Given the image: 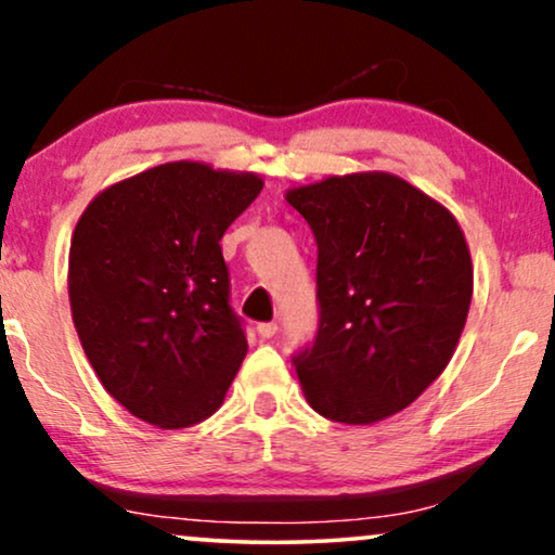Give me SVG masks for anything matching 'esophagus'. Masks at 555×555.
<instances>
[{
  "label": "esophagus",
  "mask_w": 555,
  "mask_h": 555,
  "mask_svg": "<svg viewBox=\"0 0 555 555\" xmlns=\"http://www.w3.org/2000/svg\"><path fill=\"white\" fill-rule=\"evenodd\" d=\"M256 331H258L260 339H271V336H276L279 326H276V323H258Z\"/></svg>",
  "instance_id": "34e87169"
}]
</instances>
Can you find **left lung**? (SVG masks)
Listing matches in <instances>:
<instances>
[{
    "instance_id": "8db88e82",
    "label": "left lung",
    "mask_w": 555,
    "mask_h": 555,
    "mask_svg": "<svg viewBox=\"0 0 555 555\" xmlns=\"http://www.w3.org/2000/svg\"><path fill=\"white\" fill-rule=\"evenodd\" d=\"M318 242L321 323L295 358L318 415L373 425L410 406L454 358L473 302L460 221L388 171L286 190Z\"/></svg>"
}]
</instances>
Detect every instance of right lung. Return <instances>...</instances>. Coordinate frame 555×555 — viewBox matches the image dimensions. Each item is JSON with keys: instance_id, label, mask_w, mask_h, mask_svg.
Wrapping results in <instances>:
<instances>
[{"instance_id": "1", "label": "right lung", "mask_w": 555, "mask_h": 555, "mask_svg": "<svg viewBox=\"0 0 555 555\" xmlns=\"http://www.w3.org/2000/svg\"><path fill=\"white\" fill-rule=\"evenodd\" d=\"M260 190L256 171L169 162L101 190L78 219L75 331L106 391L143 423L188 428L224 401L247 339L219 242Z\"/></svg>"}]
</instances>
